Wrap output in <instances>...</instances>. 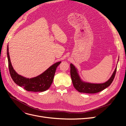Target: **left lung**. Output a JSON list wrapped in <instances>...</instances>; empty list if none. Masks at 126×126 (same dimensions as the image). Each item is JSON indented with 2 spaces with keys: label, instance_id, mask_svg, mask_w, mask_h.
I'll use <instances>...</instances> for the list:
<instances>
[{
  "label": "left lung",
  "instance_id": "obj_1",
  "mask_svg": "<svg viewBox=\"0 0 126 126\" xmlns=\"http://www.w3.org/2000/svg\"><path fill=\"white\" fill-rule=\"evenodd\" d=\"M116 70L117 66L111 77L106 82L101 83H93L82 81L79 75L77 68L72 63H70V75L74 87L79 92L82 93L95 94L106 89L111 85L113 81Z\"/></svg>",
  "mask_w": 126,
  "mask_h": 126
}]
</instances>
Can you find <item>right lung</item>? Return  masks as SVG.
I'll return each mask as SVG.
<instances>
[{"mask_svg": "<svg viewBox=\"0 0 126 126\" xmlns=\"http://www.w3.org/2000/svg\"><path fill=\"white\" fill-rule=\"evenodd\" d=\"M7 55L8 61L9 70L11 78L19 86L23 87L27 91L32 92H42L49 88L52 83L56 68L61 63V62H59L54 63L43 73L37 77L27 78L18 75L14 69L10 62L8 45L7 46Z\"/></svg>", "mask_w": 126, "mask_h": 126, "instance_id": "add662e5", "label": "right lung"}]
</instances>
